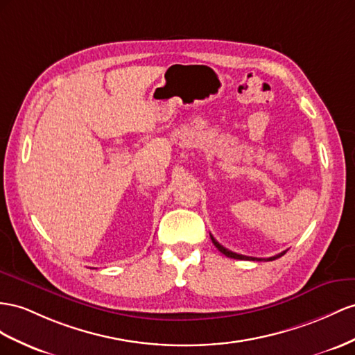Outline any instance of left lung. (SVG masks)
Wrapping results in <instances>:
<instances>
[{
    "label": "left lung",
    "instance_id": "8db88e82",
    "mask_svg": "<svg viewBox=\"0 0 355 355\" xmlns=\"http://www.w3.org/2000/svg\"><path fill=\"white\" fill-rule=\"evenodd\" d=\"M211 241H213V244L214 246L219 249L225 257H228V258H234V259H248V261H266V259H261V258H252V257H244V255H239V253H235V252H231V250H228L226 248H223L222 244L217 241L213 235H211ZM286 253V250L285 252H282V253H279V255H276V257H271V258H267V261H275V259H277V258H280V257H284Z\"/></svg>",
    "mask_w": 355,
    "mask_h": 355
}]
</instances>
